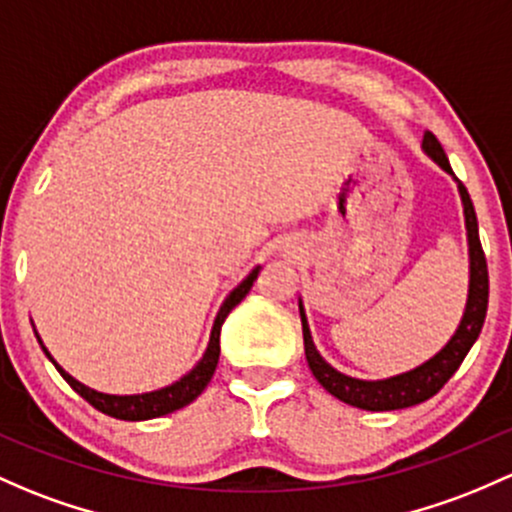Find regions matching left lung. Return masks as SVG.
I'll return each instance as SVG.
<instances>
[{"instance_id": "8db88e82", "label": "left lung", "mask_w": 512, "mask_h": 512, "mask_svg": "<svg viewBox=\"0 0 512 512\" xmlns=\"http://www.w3.org/2000/svg\"><path fill=\"white\" fill-rule=\"evenodd\" d=\"M422 149L427 152V157L437 161L446 174L454 176L451 171L449 159H446L444 149H441L439 139L432 132H424ZM456 186H459L461 203H464V218H466V235H469V299H466L464 316H461V324L456 328L454 336L449 338L441 351L429 358L427 363L417 365L410 373L392 375L385 380H358L351 375L338 373L333 365H328L321 353L316 351L314 338H311L309 321H306L304 304L299 299V316H301V331H304V353L306 363H309L311 373L319 380L321 387L326 392H331L333 397H338L341 402L351 407H360V410L368 412H387V410H402V407L419 405V402L434 397L441 387L446 385V380L459 370V365L464 363L466 353L471 351V346L476 343L478 333H481L483 321H486V309H488V265L486 255H483L481 238H478V220L476 211H473V203L466 186L461 184L454 176Z\"/></svg>"}]
</instances>
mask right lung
I'll return each instance as SVG.
<instances>
[{
    "mask_svg": "<svg viewBox=\"0 0 512 512\" xmlns=\"http://www.w3.org/2000/svg\"><path fill=\"white\" fill-rule=\"evenodd\" d=\"M257 274H260V267H255V270L247 274L238 287L228 294V299L223 301V306H220L218 316H215V321H213L211 341H208V348H206V353H203V358L193 365V370H188L184 378H179L176 383L161 387V390L142 392V395H107V392L93 390V387L78 383L73 375H68L66 370H63L61 365L53 360V355L48 353L46 346H43L41 338L39 336L36 338H39L43 353L48 355V360H51V363L56 365L58 373L63 375V380H66V383L71 385L73 390L83 397V400H88L95 410H100L102 414H110V417H115V419H125V422H142V419L164 417V414L176 412V410H181V407L191 405V402L196 400L203 390H206V385L211 383L215 365H218V358H220V326H223V321L228 319L230 311H233L235 306H238L240 301L247 297V292H250L252 284H255Z\"/></svg>",
    "mask_w": 512,
    "mask_h": 512,
    "instance_id": "obj_1",
    "label": "right lung"
}]
</instances>
